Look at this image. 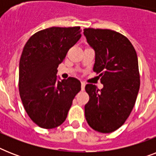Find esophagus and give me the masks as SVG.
<instances>
[{
	"label": "esophagus",
	"instance_id": "obj_1",
	"mask_svg": "<svg viewBox=\"0 0 156 156\" xmlns=\"http://www.w3.org/2000/svg\"><path fill=\"white\" fill-rule=\"evenodd\" d=\"M85 86H86L85 83H83V82L81 83V89H82V90H84V89H85Z\"/></svg>",
	"mask_w": 156,
	"mask_h": 156
}]
</instances>
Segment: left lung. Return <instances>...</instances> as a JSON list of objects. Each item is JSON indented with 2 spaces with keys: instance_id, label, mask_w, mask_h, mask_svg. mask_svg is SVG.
<instances>
[{
  "instance_id": "8db88e82",
  "label": "left lung",
  "mask_w": 156,
  "mask_h": 156,
  "mask_svg": "<svg viewBox=\"0 0 156 156\" xmlns=\"http://www.w3.org/2000/svg\"><path fill=\"white\" fill-rule=\"evenodd\" d=\"M88 44L95 51L93 70L100 73V90L86 86L90 100L85 105L88 125L100 133L120 128L133 109L140 87L137 53L130 41L120 33L108 29L85 28Z\"/></svg>"
}]
</instances>
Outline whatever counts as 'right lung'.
<instances>
[{
  "instance_id": "obj_1",
  "label": "right lung",
  "mask_w": 156,
  "mask_h": 156,
  "mask_svg": "<svg viewBox=\"0 0 156 156\" xmlns=\"http://www.w3.org/2000/svg\"><path fill=\"white\" fill-rule=\"evenodd\" d=\"M81 36L79 27H50L34 34L23 48L19 94L28 116L41 128L61 126L81 90L77 78L60 80L56 76L59 64Z\"/></svg>"
}]
</instances>
